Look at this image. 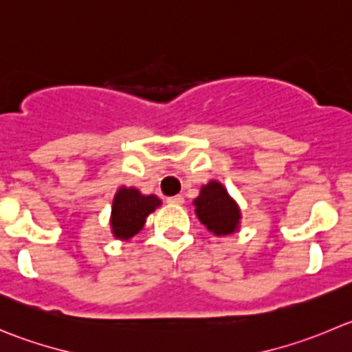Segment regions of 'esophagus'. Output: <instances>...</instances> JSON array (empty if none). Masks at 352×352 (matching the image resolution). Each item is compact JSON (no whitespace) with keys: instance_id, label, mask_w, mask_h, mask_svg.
Masks as SVG:
<instances>
[{"instance_id":"esophagus-1","label":"esophagus","mask_w":352,"mask_h":352,"mask_svg":"<svg viewBox=\"0 0 352 352\" xmlns=\"http://www.w3.org/2000/svg\"><path fill=\"white\" fill-rule=\"evenodd\" d=\"M167 202L176 204V206H182V204L185 202V199H183V195H174V197H169V199H167Z\"/></svg>"}]
</instances>
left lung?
I'll return each mask as SVG.
<instances>
[{
  "instance_id": "obj_1",
  "label": "left lung",
  "mask_w": 352,
  "mask_h": 352,
  "mask_svg": "<svg viewBox=\"0 0 352 352\" xmlns=\"http://www.w3.org/2000/svg\"><path fill=\"white\" fill-rule=\"evenodd\" d=\"M197 216L200 223L214 235H230L239 228L240 210L233 202L224 186L217 182H210L202 186L200 195L195 199Z\"/></svg>"
}]
</instances>
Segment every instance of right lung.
Returning a JSON list of instances; mask_svg holds the SVG:
<instances>
[{
  "mask_svg": "<svg viewBox=\"0 0 352 352\" xmlns=\"http://www.w3.org/2000/svg\"><path fill=\"white\" fill-rule=\"evenodd\" d=\"M160 200L155 195H142L136 188H120L112 206V232L117 239H131L145 224L146 216Z\"/></svg>",
  "mask_w": 352,
  "mask_h": 352,
  "instance_id": "right-lung-1",
  "label": "right lung"
}]
</instances>
